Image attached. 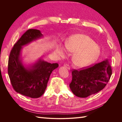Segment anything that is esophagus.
<instances>
[{"instance_id": "esophagus-1", "label": "esophagus", "mask_w": 122, "mask_h": 122, "mask_svg": "<svg viewBox=\"0 0 122 122\" xmlns=\"http://www.w3.org/2000/svg\"><path fill=\"white\" fill-rule=\"evenodd\" d=\"M64 66L66 68H67L69 70H70V66L68 64H65Z\"/></svg>"}]
</instances>
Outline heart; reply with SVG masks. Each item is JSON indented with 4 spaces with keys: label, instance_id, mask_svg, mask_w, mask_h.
Listing matches in <instances>:
<instances>
[{
    "label": "heart",
    "instance_id": "1",
    "mask_svg": "<svg viewBox=\"0 0 122 122\" xmlns=\"http://www.w3.org/2000/svg\"><path fill=\"white\" fill-rule=\"evenodd\" d=\"M74 52L73 60L79 67L90 65L98 58L101 49L90 36L83 34H75L70 36L66 41L65 45L60 44L56 48L60 57H64L68 51Z\"/></svg>",
    "mask_w": 122,
    "mask_h": 122
}]
</instances>
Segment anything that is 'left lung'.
<instances>
[{
    "mask_svg": "<svg viewBox=\"0 0 122 122\" xmlns=\"http://www.w3.org/2000/svg\"><path fill=\"white\" fill-rule=\"evenodd\" d=\"M112 74L109 62L106 60L81 70H73L69 86L76 96L86 98L105 87Z\"/></svg>",
    "mask_w": 122,
    "mask_h": 122,
    "instance_id": "1",
    "label": "left lung"
}]
</instances>
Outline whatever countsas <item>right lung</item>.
<instances>
[{
    "instance_id": "1",
    "label": "right lung",
    "mask_w": 122,
    "mask_h": 122,
    "mask_svg": "<svg viewBox=\"0 0 122 122\" xmlns=\"http://www.w3.org/2000/svg\"><path fill=\"white\" fill-rule=\"evenodd\" d=\"M43 36L38 29H29L14 44L8 61V74L14 90L25 96L40 97L44 93L49 77L58 67L40 58L38 61L25 68L20 57L22 46Z\"/></svg>"
}]
</instances>
